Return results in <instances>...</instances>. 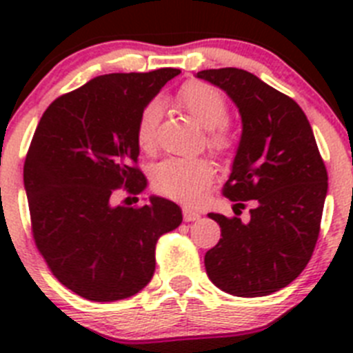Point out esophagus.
<instances>
[{
  "label": "esophagus",
  "mask_w": 353,
  "mask_h": 353,
  "mask_svg": "<svg viewBox=\"0 0 353 353\" xmlns=\"http://www.w3.org/2000/svg\"><path fill=\"white\" fill-rule=\"evenodd\" d=\"M199 217H201V215H199V212L196 210V208L183 207V221L191 223V221H198Z\"/></svg>",
  "instance_id": "obj_1"
}]
</instances>
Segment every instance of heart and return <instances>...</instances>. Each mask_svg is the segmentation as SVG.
Returning a JSON list of instances; mask_svg holds the SVG:
<instances>
[{"mask_svg":"<svg viewBox=\"0 0 353 353\" xmlns=\"http://www.w3.org/2000/svg\"><path fill=\"white\" fill-rule=\"evenodd\" d=\"M176 99L187 113L208 130L207 145L214 152L221 154L232 146V132L224 123L228 117V104L221 90L201 81H191L183 84ZM161 113V102L152 101L139 114L136 138L145 152L154 148ZM214 176L215 168L207 159H168L155 166L152 183L155 191L168 198L192 203L203 194Z\"/></svg>","mask_w":353,"mask_h":353,"instance_id":"heart-1","label":"heart"}]
</instances>
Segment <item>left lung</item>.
Masks as SVG:
<instances>
[{"label":"left lung","instance_id":"8db88e82","mask_svg":"<svg viewBox=\"0 0 353 353\" xmlns=\"http://www.w3.org/2000/svg\"><path fill=\"white\" fill-rule=\"evenodd\" d=\"M226 92L242 118V136L224 185L226 198L254 199L251 217L208 214L221 239L205 254L210 281L235 297H265L305 269L316 245L327 170L297 102L242 68L198 72Z\"/></svg>","mask_w":353,"mask_h":353}]
</instances>
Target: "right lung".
<instances>
[{"mask_svg":"<svg viewBox=\"0 0 353 353\" xmlns=\"http://www.w3.org/2000/svg\"><path fill=\"white\" fill-rule=\"evenodd\" d=\"M179 68L105 74L58 97L42 114L24 162L37 249L63 286L93 302L132 297L155 272V244L182 210L150 196L143 207L113 205L114 189H146L134 166L138 120Z\"/></svg>","mask_w":353,"mask_h":353,"instance_id":"1","label":"right lung"}]
</instances>
